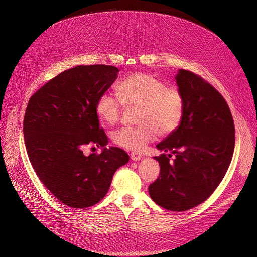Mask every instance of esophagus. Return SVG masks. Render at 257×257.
<instances>
[{
    "label": "esophagus",
    "mask_w": 257,
    "mask_h": 257,
    "mask_svg": "<svg viewBox=\"0 0 257 257\" xmlns=\"http://www.w3.org/2000/svg\"><path fill=\"white\" fill-rule=\"evenodd\" d=\"M130 157H131V159H132L133 161H139V160H141V158H142V154L139 153V152H132L131 155H130Z\"/></svg>",
    "instance_id": "1"
}]
</instances>
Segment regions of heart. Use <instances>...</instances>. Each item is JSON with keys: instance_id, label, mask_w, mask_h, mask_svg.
<instances>
[{"instance_id": "obj_1", "label": "heart", "mask_w": 257, "mask_h": 257, "mask_svg": "<svg viewBox=\"0 0 257 257\" xmlns=\"http://www.w3.org/2000/svg\"><path fill=\"white\" fill-rule=\"evenodd\" d=\"M119 99L104 93L96 104L99 119L113 125L119 118L121 103L140 106L137 127H121L112 134L115 145L130 151H142L155 140L157 134L166 137L176 131L184 116L185 103L182 93L155 76L134 73L118 83Z\"/></svg>"}]
</instances>
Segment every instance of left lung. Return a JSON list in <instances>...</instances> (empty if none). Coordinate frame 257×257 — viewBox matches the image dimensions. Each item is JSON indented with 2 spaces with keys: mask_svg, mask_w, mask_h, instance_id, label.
Instances as JSON below:
<instances>
[{
  "mask_svg": "<svg viewBox=\"0 0 257 257\" xmlns=\"http://www.w3.org/2000/svg\"><path fill=\"white\" fill-rule=\"evenodd\" d=\"M178 89L185 103L176 131L156 148L159 177L149 186L151 199L172 211H184L204 202L218 187L231 163L234 124L222 94L196 74L179 70ZM169 151L175 154L173 163Z\"/></svg>",
  "mask_w": 257,
  "mask_h": 257,
  "instance_id": "1",
  "label": "left lung"
}]
</instances>
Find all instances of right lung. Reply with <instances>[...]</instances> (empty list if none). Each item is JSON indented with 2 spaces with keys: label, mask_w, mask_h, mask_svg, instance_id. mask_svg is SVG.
<instances>
[{
  "label": "right lung",
  "mask_w": 257,
  "mask_h": 257,
  "mask_svg": "<svg viewBox=\"0 0 257 257\" xmlns=\"http://www.w3.org/2000/svg\"><path fill=\"white\" fill-rule=\"evenodd\" d=\"M118 72L111 65H77L39 88L27 106L23 130L30 163L48 190L70 207L97 204L115 171L129 161L124 150L106 147L96 113L98 99ZM90 142L103 148L100 156L83 154Z\"/></svg>",
  "instance_id": "1"
}]
</instances>
